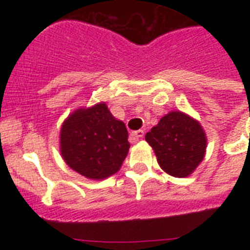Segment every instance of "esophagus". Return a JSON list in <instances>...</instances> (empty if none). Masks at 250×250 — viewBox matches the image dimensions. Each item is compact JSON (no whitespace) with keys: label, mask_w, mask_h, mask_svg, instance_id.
<instances>
[{"label":"esophagus","mask_w":250,"mask_h":250,"mask_svg":"<svg viewBox=\"0 0 250 250\" xmlns=\"http://www.w3.org/2000/svg\"><path fill=\"white\" fill-rule=\"evenodd\" d=\"M143 138H144V131H143V130H138V131L131 132V139L134 141H139Z\"/></svg>","instance_id":"obj_1"}]
</instances>
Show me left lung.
Masks as SVG:
<instances>
[{"label": "left lung", "instance_id": "obj_1", "mask_svg": "<svg viewBox=\"0 0 250 250\" xmlns=\"http://www.w3.org/2000/svg\"><path fill=\"white\" fill-rule=\"evenodd\" d=\"M145 140L155 152L161 169L175 178L190 175L203 161L207 149L202 125L182 111L163 116Z\"/></svg>", "mask_w": 250, "mask_h": 250}]
</instances>
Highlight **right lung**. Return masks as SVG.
Here are the masks:
<instances>
[{
    "label": "right lung",
    "instance_id": "1",
    "mask_svg": "<svg viewBox=\"0 0 250 250\" xmlns=\"http://www.w3.org/2000/svg\"><path fill=\"white\" fill-rule=\"evenodd\" d=\"M125 124L106 104L79 109L61 126L60 149L68 167L85 178L101 180L119 171L129 151Z\"/></svg>",
    "mask_w": 250,
    "mask_h": 250
}]
</instances>
